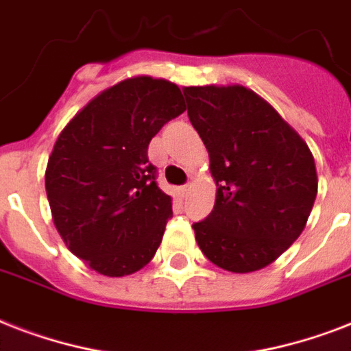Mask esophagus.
<instances>
[{"instance_id": "34e87169", "label": "esophagus", "mask_w": 351, "mask_h": 351, "mask_svg": "<svg viewBox=\"0 0 351 351\" xmlns=\"http://www.w3.org/2000/svg\"><path fill=\"white\" fill-rule=\"evenodd\" d=\"M187 191H189V186H180V187H178V189H176V193H178V195H180L182 198L186 197Z\"/></svg>"}]
</instances>
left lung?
<instances>
[{"label":"left lung","mask_w":351,"mask_h":351,"mask_svg":"<svg viewBox=\"0 0 351 351\" xmlns=\"http://www.w3.org/2000/svg\"><path fill=\"white\" fill-rule=\"evenodd\" d=\"M187 117L209 153L213 211L193 224L198 247L233 273L271 264L299 239L317 197L306 142L253 90L186 87Z\"/></svg>","instance_id":"8db88e82"}]
</instances>
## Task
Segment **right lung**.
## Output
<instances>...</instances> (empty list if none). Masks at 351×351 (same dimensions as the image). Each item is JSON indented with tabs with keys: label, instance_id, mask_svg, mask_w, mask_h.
Instances as JSON below:
<instances>
[{
	"label": "right lung",
	"instance_id": "right-lung-1",
	"mask_svg": "<svg viewBox=\"0 0 351 351\" xmlns=\"http://www.w3.org/2000/svg\"><path fill=\"white\" fill-rule=\"evenodd\" d=\"M184 111L175 84L138 76L100 93L60 132L45 171L47 198L63 242L95 271L131 275L158 250L173 208L147 149Z\"/></svg>",
	"mask_w": 351,
	"mask_h": 351
}]
</instances>
